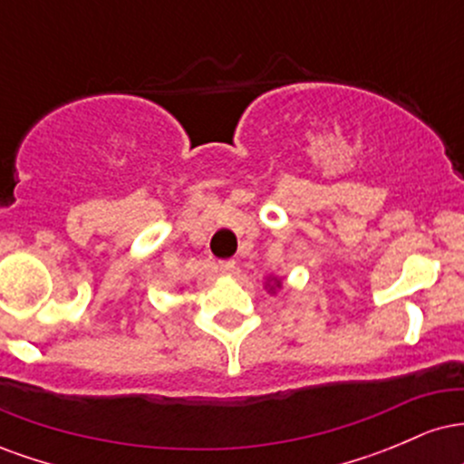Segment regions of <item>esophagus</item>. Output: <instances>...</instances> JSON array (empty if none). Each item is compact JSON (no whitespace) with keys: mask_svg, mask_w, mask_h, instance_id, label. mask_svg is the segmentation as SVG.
Segmentation results:
<instances>
[{"mask_svg":"<svg viewBox=\"0 0 464 464\" xmlns=\"http://www.w3.org/2000/svg\"><path fill=\"white\" fill-rule=\"evenodd\" d=\"M233 270H236V262H233V259H222V262H218V273L220 275H231Z\"/></svg>","mask_w":464,"mask_h":464,"instance_id":"34e87169","label":"esophagus"}]
</instances>
